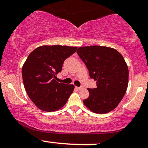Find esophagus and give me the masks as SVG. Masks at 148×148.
Returning a JSON list of instances; mask_svg holds the SVG:
<instances>
[{
	"label": "esophagus",
	"mask_w": 148,
	"mask_h": 148,
	"mask_svg": "<svg viewBox=\"0 0 148 148\" xmlns=\"http://www.w3.org/2000/svg\"><path fill=\"white\" fill-rule=\"evenodd\" d=\"M83 88V86H80V87H76V89L78 90H81Z\"/></svg>",
	"instance_id": "obj_1"
}]
</instances>
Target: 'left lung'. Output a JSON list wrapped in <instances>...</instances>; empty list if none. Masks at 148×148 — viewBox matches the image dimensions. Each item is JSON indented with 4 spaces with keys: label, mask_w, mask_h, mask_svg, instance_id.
Returning <instances> with one entry per match:
<instances>
[{
    "label": "left lung",
    "mask_w": 148,
    "mask_h": 148,
    "mask_svg": "<svg viewBox=\"0 0 148 148\" xmlns=\"http://www.w3.org/2000/svg\"><path fill=\"white\" fill-rule=\"evenodd\" d=\"M77 53L84 61L97 87L88 88L84 104L97 113H106L116 108L126 92L129 70L123 56L114 49L101 46L79 47Z\"/></svg>",
    "instance_id": "obj_1"
}]
</instances>
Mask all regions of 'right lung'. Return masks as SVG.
I'll use <instances>...</instances> for the list:
<instances>
[{"instance_id": "right-lung-1", "label": "right lung", "mask_w": 148, "mask_h": 148, "mask_svg": "<svg viewBox=\"0 0 148 148\" xmlns=\"http://www.w3.org/2000/svg\"><path fill=\"white\" fill-rule=\"evenodd\" d=\"M77 47L41 46L33 50L22 67V77L27 94L40 109L55 111L65 104L74 91V85L56 81L64 61Z\"/></svg>"}]
</instances>
